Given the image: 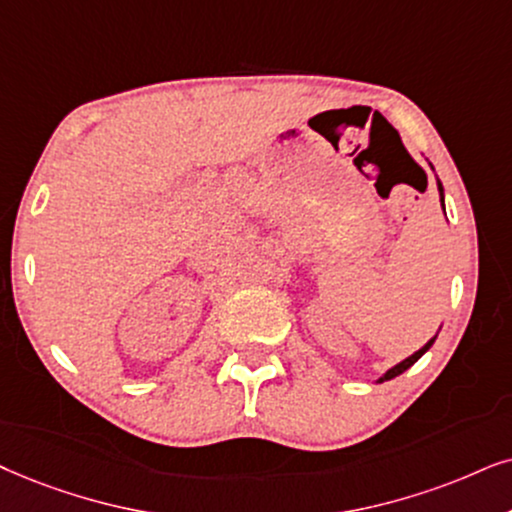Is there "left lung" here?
Wrapping results in <instances>:
<instances>
[{
    "label": "left lung",
    "mask_w": 512,
    "mask_h": 512,
    "mask_svg": "<svg viewBox=\"0 0 512 512\" xmlns=\"http://www.w3.org/2000/svg\"><path fill=\"white\" fill-rule=\"evenodd\" d=\"M437 189H439V198H442V208H444V189H442V181H437ZM432 342H435V338H432V340H430L428 345H425V347H420L416 354H411L409 359H404V361H401V364H397V366H394V368H390V371H387V373L383 375V378L378 380V383H385V380H392V378H397L399 373H404L406 368H411L413 364H416V361H418L420 357H423L425 352H428V349L432 347Z\"/></svg>",
    "instance_id": "obj_1"
}]
</instances>
